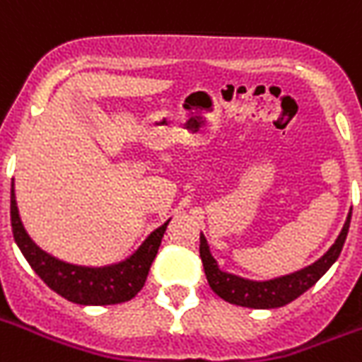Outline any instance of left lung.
<instances>
[{"label":"left lung","instance_id":"obj_1","mask_svg":"<svg viewBox=\"0 0 362 362\" xmlns=\"http://www.w3.org/2000/svg\"><path fill=\"white\" fill-rule=\"evenodd\" d=\"M349 223L351 213L347 215V221H345L335 244L318 262H314L312 266L304 267L300 272L288 273V275L269 281L243 279V277L233 275V273L221 272L217 262L213 259L211 252H209L205 236L202 235L199 236V240H202L199 243V258L204 262L207 283H209V287L213 288L215 295H219L223 300L236 304V306H246V308H279V306H285L291 300L298 298L304 291H308L329 267L334 266V262L339 258L343 250V244H345V238L349 233Z\"/></svg>","mask_w":362,"mask_h":362}]
</instances>
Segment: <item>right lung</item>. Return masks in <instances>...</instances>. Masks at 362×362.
Here are the masks:
<instances>
[{"mask_svg": "<svg viewBox=\"0 0 362 362\" xmlns=\"http://www.w3.org/2000/svg\"><path fill=\"white\" fill-rule=\"evenodd\" d=\"M166 225L168 221L147 236V240L137 248L134 256H129L119 264L104 267L74 266V264L59 262L50 254H46L30 240V236L27 235V230L21 223L19 209L15 202V189L11 184V227L15 243L36 275L52 291H56L59 296L75 304L104 306V304H119L132 300L147 281L151 264L157 256Z\"/></svg>", "mask_w": 362, "mask_h": 362, "instance_id": "1", "label": "right lung"}]
</instances>
